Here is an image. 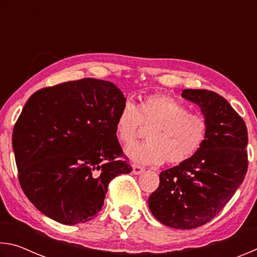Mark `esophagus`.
<instances>
[{"label": "esophagus", "mask_w": 257, "mask_h": 257, "mask_svg": "<svg viewBox=\"0 0 257 257\" xmlns=\"http://www.w3.org/2000/svg\"><path fill=\"white\" fill-rule=\"evenodd\" d=\"M144 170H145V169L141 167V165H138V164L133 165V173H134V175H141L142 172H144Z\"/></svg>", "instance_id": "34e87169"}]
</instances>
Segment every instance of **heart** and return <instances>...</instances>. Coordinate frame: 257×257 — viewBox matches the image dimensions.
<instances>
[{"mask_svg": "<svg viewBox=\"0 0 257 257\" xmlns=\"http://www.w3.org/2000/svg\"><path fill=\"white\" fill-rule=\"evenodd\" d=\"M150 128L149 142L129 147L127 155L139 164L177 165L190 160L205 144L208 123L203 115L170 95L156 93L142 98L136 106L125 103L115 119L119 143L128 146L136 141L142 128Z\"/></svg>", "mask_w": 257, "mask_h": 257, "instance_id": "b5f03b06", "label": "heart"}]
</instances>
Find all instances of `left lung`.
I'll list each match as a JSON object with an SVG mask.
<instances>
[{
	"mask_svg": "<svg viewBox=\"0 0 257 257\" xmlns=\"http://www.w3.org/2000/svg\"><path fill=\"white\" fill-rule=\"evenodd\" d=\"M208 123L205 144L190 160L160 173L149 198L156 219L170 228L201 227L219 214L245 179L247 127L227 99L212 90L185 89Z\"/></svg>",
	"mask_w": 257,
	"mask_h": 257,
	"instance_id": "1",
	"label": "left lung"
}]
</instances>
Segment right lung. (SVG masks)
Listing matches in <instances>:
<instances>
[{
    "mask_svg": "<svg viewBox=\"0 0 257 257\" xmlns=\"http://www.w3.org/2000/svg\"><path fill=\"white\" fill-rule=\"evenodd\" d=\"M121 90L94 78L37 90L21 111L12 147L21 188L37 210L63 224L96 216L113 178L132 172L115 137Z\"/></svg>",
    "mask_w": 257,
    "mask_h": 257,
    "instance_id": "1",
    "label": "right lung"
}]
</instances>
